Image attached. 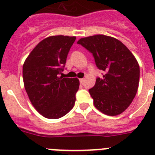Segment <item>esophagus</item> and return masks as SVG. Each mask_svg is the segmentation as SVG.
I'll return each mask as SVG.
<instances>
[{"label": "esophagus", "instance_id": "obj_1", "mask_svg": "<svg viewBox=\"0 0 155 155\" xmlns=\"http://www.w3.org/2000/svg\"><path fill=\"white\" fill-rule=\"evenodd\" d=\"M84 78H81L80 79V83H81V84H83V83H84Z\"/></svg>", "mask_w": 155, "mask_h": 155}]
</instances>
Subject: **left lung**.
I'll use <instances>...</instances> for the list:
<instances>
[{
	"label": "left lung",
	"instance_id": "left-lung-1",
	"mask_svg": "<svg viewBox=\"0 0 155 155\" xmlns=\"http://www.w3.org/2000/svg\"><path fill=\"white\" fill-rule=\"evenodd\" d=\"M78 43L92 53L97 68L105 71L88 90L95 108L108 116L124 113L139 85L140 67L135 57L123 42L105 35L81 38Z\"/></svg>",
	"mask_w": 155,
	"mask_h": 155
}]
</instances>
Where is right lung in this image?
I'll return each mask as SVG.
<instances>
[{"label": "right lung", "instance_id": "1", "mask_svg": "<svg viewBox=\"0 0 155 155\" xmlns=\"http://www.w3.org/2000/svg\"><path fill=\"white\" fill-rule=\"evenodd\" d=\"M75 39V36L47 37L37 44L23 64V81L30 102L46 118H61L74 105L79 80L60 74Z\"/></svg>", "mask_w": 155, "mask_h": 155}]
</instances>
